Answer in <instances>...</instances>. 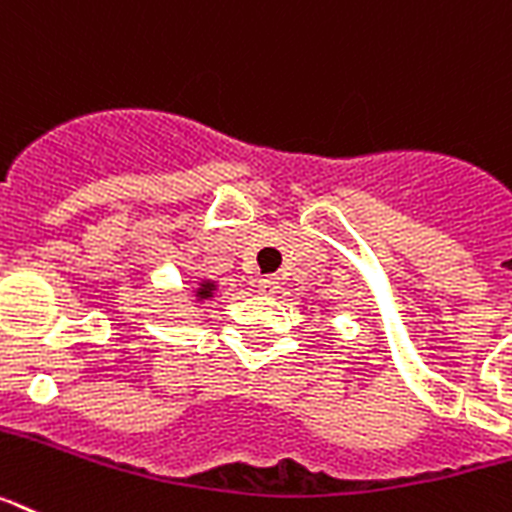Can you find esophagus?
<instances>
[{"instance_id":"1","label":"esophagus","mask_w":512,"mask_h":512,"mask_svg":"<svg viewBox=\"0 0 512 512\" xmlns=\"http://www.w3.org/2000/svg\"><path fill=\"white\" fill-rule=\"evenodd\" d=\"M259 287H261V292H269V295H272V292L279 290V277H274V274H269V277H261Z\"/></svg>"}]
</instances>
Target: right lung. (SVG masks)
I'll use <instances>...</instances> for the list:
<instances>
[{"label":"right lung","mask_w":512,"mask_h":512,"mask_svg":"<svg viewBox=\"0 0 512 512\" xmlns=\"http://www.w3.org/2000/svg\"><path fill=\"white\" fill-rule=\"evenodd\" d=\"M214 282H202V287L196 290V298H212Z\"/></svg>","instance_id":"add662e5"}]
</instances>
